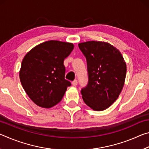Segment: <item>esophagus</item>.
Segmentation results:
<instances>
[{
  "instance_id": "1",
  "label": "esophagus",
  "mask_w": 149,
  "mask_h": 149,
  "mask_svg": "<svg viewBox=\"0 0 149 149\" xmlns=\"http://www.w3.org/2000/svg\"><path fill=\"white\" fill-rule=\"evenodd\" d=\"M72 84L73 86H76V85H77V81L76 79H75L74 81H73Z\"/></svg>"
}]
</instances>
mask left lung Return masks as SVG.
Wrapping results in <instances>:
<instances>
[{"label": "left lung", "instance_id": "1", "mask_svg": "<svg viewBox=\"0 0 149 149\" xmlns=\"http://www.w3.org/2000/svg\"><path fill=\"white\" fill-rule=\"evenodd\" d=\"M86 58L87 85L81 91L88 107L96 111L110 107L124 85L126 64L121 52L107 42L91 41L78 45Z\"/></svg>", "mask_w": 149, "mask_h": 149}]
</instances>
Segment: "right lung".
<instances>
[{
  "instance_id": "right-lung-1",
  "label": "right lung",
  "mask_w": 149,
  "mask_h": 149,
  "mask_svg": "<svg viewBox=\"0 0 149 149\" xmlns=\"http://www.w3.org/2000/svg\"><path fill=\"white\" fill-rule=\"evenodd\" d=\"M74 47L71 42L51 40L37 45L24 56L20 81L35 104L49 108L61 101L71 85L64 78V61Z\"/></svg>"
}]
</instances>
